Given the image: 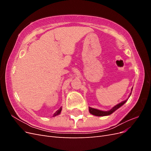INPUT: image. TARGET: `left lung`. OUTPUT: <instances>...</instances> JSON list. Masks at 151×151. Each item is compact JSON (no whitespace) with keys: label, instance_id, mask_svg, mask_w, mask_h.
<instances>
[{"label":"left lung","instance_id":"8db88e82","mask_svg":"<svg viewBox=\"0 0 151 151\" xmlns=\"http://www.w3.org/2000/svg\"><path fill=\"white\" fill-rule=\"evenodd\" d=\"M132 89H133V88H132L131 91H132ZM132 94V92L130 94V96H129V98L130 96V95ZM128 100L126 99L125 100V101H123L120 103H118V104L115 105V106L113 107L110 110H108V111H102V110H99V109H95V108H91V107H89V111L91 114H92L93 115H95V116H108L109 115H111V114H112L114 111H115L117 109H118L119 108H120L122 105L124 104Z\"/></svg>","mask_w":151,"mask_h":151}]
</instances>
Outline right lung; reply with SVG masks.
I'll return each mask as SVG.
<instances>
[{"mask_svg": "<svg viewBox=\"0 0 151 151\" xmlns=\"http://www.w3.org/2000/svg\"><path fill=\"white\" fill-rule=\"evenodd\" d=\"M62 107H60V108H59V109H58V110L53 114V116H57L58 115H60V113H61V111H62Z\"/></svg>", "mask_w": 151, "mask_h": 151, "instance_id": "right-lung-1", "label": "right lung"}]
</instances>
